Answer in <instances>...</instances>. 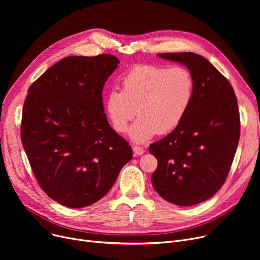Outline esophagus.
Returning <instances> with one entry per match:
<instances>
[{"instance_id":"esophagus-1","label":"esophagus","mask_w":260,"mask_h":260,"mask_svg":"<svg viewBox=\"0 0 260 260\" xmlns=\"http://www.w3.org/2000/svg\"><path fill=\"white\" fill-rule=\"evenodd\" d=\"M133 151H134V154H135V156H141V155H143L144 154V149L142 148V147H140V146H134L133 147Z\"/></svg>"}]
</instances>
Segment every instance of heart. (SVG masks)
Returning <instances> with one entry per match:
<instances>
[{
    "mask_svg": "<svg viewBox=\"0 0 260 260\" xmlns=\"http://www.w3.org/2000/svg\"><path fill=\"white\" fill-rule=\"evenodd\" d=\"M194 97V80L183 66L167 68L160 65H137L123 77L121 91L113 89L106 95L105 108L113 128L129 131L134 142L144 143L160 133L178 126Z\"/></svg>",
    "mask_w": 260,
    "mask_h": 260,
    "instance_id": "heart-1",
    "label": "heart"
}]
</instances>
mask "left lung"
Instances as JSON below:
<instances>
[{
	"label": "left lung",
	"instance_id": "1",
	"mask_svg": "<svg viewBox=\"0 0 260 260\" xmlns=\"http://www.w3.org/2000/svg\"><path fill=\"white\" fill-rule=\"evenodd\" d=\"M158 57L186 66L194 80V97L180 124L149 145L158 161L152 184L176 206H195L215 195L226 179L240 137L237 99L230 82L200 54Z\"/></svg>",
	"mask_w": 260,
	"mask_h": 260
}]
</instances>
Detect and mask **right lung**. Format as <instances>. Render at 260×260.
<instances>
[{
	"label": "right lung",
	"instance_id": "add662e5",
	"mask_svg": "<svg viewBox=\"0 0 260 260\" xmlns=\"http://www.w3.org/2000/svg\"><path fill=\"white\" fill-rule=\"evenodd\" d=\"M119 63L112 54L66 57L28 89L22 144L40 186L62 206L84 208L100 200L133 158L103 107L104 83Z\"/></svg>",
	"mask_w": 260,
	"mask_h": 260
}]
</instances>
